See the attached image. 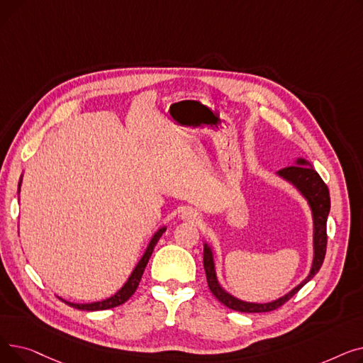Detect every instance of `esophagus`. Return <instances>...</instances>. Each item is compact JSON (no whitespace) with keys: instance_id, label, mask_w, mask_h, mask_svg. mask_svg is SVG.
I'll return each instance as SVG.
<instances>
[{"instance_id":"1","label":"esophagus","mask_w":363,"mask_h":363,"mask_svg":"<svg viewBox=\"0 0 363 363\" xmlns=\"http://www.w3.org/2000/svg\"><path fill=\"white\" fill-rule=\"evenodd\" d=\"M181 218H182L184 220H186V222H199V220H200V215L194 211V208H191V207L184 208L182 213H181Z\"/></svg>"}]
</instances>
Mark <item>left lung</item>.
Wrapping results in <instances>:
<instances>
[{"instance_id":"1","label":"left lung","mask_w":363,"mask_h":363,"mask_svg":"<svg viewBox=\"0 0 363 363\" xmlns=\"http://www.w3.org/2000/svg\"><path fill=\"white\" fill-rule=\"evenodd\" d=\"M275 175L285 182H289L293 185L300 196L308 201V206L311 208L312 213V220H313V260L311 271L308 277L304 278L298 285L293 290H290L287 294H284L282 297L268 301V303H255V301H245L241 300L231 293H228L218 279L216 274V263H215V255L212 247L208 242H204V249H203V264H204V271H206V278L208 289L213 293V296L225 304L226 308L238 311V312H245V313H260V312H271L278 309L279 306L285 301H289L304 284H308L320 269V266L323 263V257H325L327 252V219L330 215V208H331V201H330V191L328 186L325 185L318 175V172L312 167L311 162H308L304 157H297L293 163V166L284 167L278 172H275Z\"/></svg>"}]
</instances>
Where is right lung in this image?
Masks as SVG:
<instances>
[{
	"mask_svg": "<svg viewBox=\"0 0 363 363\" xmlns=\"http://www.w3.org/2000/svg\"><path fill=\"white\" fill-rule=\"evenodd\" d=\"M22 179H23V174L21 177V181H18V186H17V193H21V186H22ZM163 233H166V226H162L159 228V230L155 233V235L151 237V240L148 241V245L147 249L144 252V255L141 256V259L138 260V263L135 264V268H133V271L130 272L129 278L126 279V282L122 285V287L114 293L113 296L104 298V300H100V301H92V303H73V301H67L62 297V298L66 304H69V306L74 308V309H81V311H106V309H111V308H116V306H121L122 303H125L133 293H135V290L138 289V284L141 281V277L144 274V269L145 266L151 257V253L152 250H155V247L157 244V241L160 240V237L163 235Z\"/></svg>",
	"mask_w": 363,
	"mask_h": 363,
	"instance_id": "1",
	"label": "right lung"
}]
</instances>
